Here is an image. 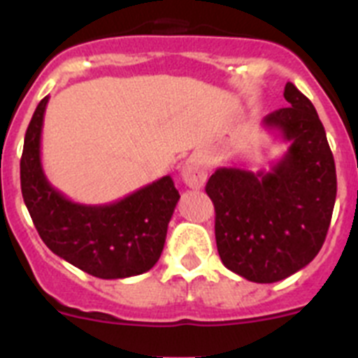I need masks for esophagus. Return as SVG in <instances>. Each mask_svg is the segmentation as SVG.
Listing matches in <instances>:
<instances>
[{
  "label": "esophagus",
  "instance_id": "1",
  "mask_svg": "<svg viewBox=\"0 0 358 358\" xmlns=\"http://www.w3.org/2000/svg\"><path fill=\"white\" fill-rule=\"evenodd\" d=\"M181 179L188 188H201L208 179V163L201 156H189L182 164Z\"/></svg>",
  "mask_w": 358,
  "mask_h": 358
}]
</instances>
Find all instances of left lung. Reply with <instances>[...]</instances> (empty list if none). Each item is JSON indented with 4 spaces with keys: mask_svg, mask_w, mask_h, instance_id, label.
I'll use <instances>...</instances> for the list:
<instances>
[{
    "mask_svg": "<svg viewBox=\"0 0 358 358\" xmlns=\"http://www.w3.org/2000/svg\"><path fill=\"white\" fill-rule=\"evenodd\" d=\"M289 107L264 118L289 141L268 172L218 169L206 185L215 206V238L229 271L255 283L285 280L321 251L337 195L335 161L317 110L287 82Z\"/></svg>",
    "mask_w": 358,
    "mask_h": 358,
    "instance_id": "obj_1",
    "label": "left lung"
}]
</instances>
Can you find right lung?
Masks as SVG:
<instances>
[{"label":"right lung","mask_w":358,"mask_h":358,"mask_svg":"<svg viewBox=\"0 0 358 358\" xmlns=\"http://www.w3.org/2000/svg\"><path fill=\"white\" fill-rule=\"evenodd\" d=\"M48 96L31 116L21 156V192L43 242L71 265L102 280L138 276L159 260L179 192L164 176L102 206L66 199L41 164V132Z\"/></svg>","instance_id":"add662e5"}]
</instances>
